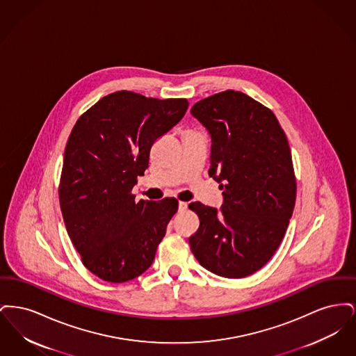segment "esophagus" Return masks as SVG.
<instances>
[{
	"instance_id": "1",
	"label": "esophagus",
	"mask_w": 356,
	"mask_h": 356,
	"mask_svg": "<svg viewBox=\"0 0 356 356\" xmlns=\"http://www.w3.org/2000/svg\"><path fill=\"white\" fill-rule=\"evenodd\" d=\"M186 207H188V204H186V202H179V211H180V212L186 211Z\"/></svg>"
}]
</instances>
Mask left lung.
<instances>
[{"label":"left lung","instance_id":"obj_1","mask_svg":"<svg viewBox=\"0 0 356 356\" xmlns=\"http://www.w3.org/2000/svg\"><path fill=\"white\" fill-rule=\"evenodd\" d=\"M191 113L212 137L208 175L220 183V211L188 207L200 220L191 251L205 270L241 279L264 267L287 231L296 177L287 136L270 108L243 92L224 90Z\"/></svg>","mask_w":356,"mask_h":356}]
</instances>
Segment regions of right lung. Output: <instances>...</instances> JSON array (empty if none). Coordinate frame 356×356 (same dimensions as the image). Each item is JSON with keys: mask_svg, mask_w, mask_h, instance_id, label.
Wrapping results in <instances>:
<instances>
[{"mask_svg": "<svg viewBox=\"0 0 356 356\" xmlns=\"http://www.w3.org/2000/svg\"><path fill=\"white\" fill-rule=\"evenodd\" d=\"M188 104L118 90L84 112L69 135L60 208L83 264L105 282L147 271L179 208L175 197L136 202L132 188L148 168L153 143L181 120Z\"/></svg>", "mask_w": 356, "mask_h": 356, "instance_id": "obj_1", "label": "right lung"}]
</instances>
